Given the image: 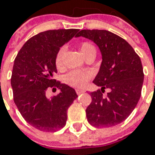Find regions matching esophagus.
Returning <instances> with one entry per match:
<instances>
[{
  "label": "esophagus",
  "instance_id": "1",
  "mask_svg": "<svg viewBox=\"0 0 155 155\" xmlns=\"http://www.w3.org/2000/svg\"><path fill=\"white\" fill-rule=\"evenodd\" d=\"M75 91H76V94H83V93H85V91L82 90V89H76Z\"/></svg>",
  "mask_w": 155,
  "mask_h": 155
}]
</instances>
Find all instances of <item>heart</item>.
Returning <instances> with one entry per match:
<instances>
[{
    "instance_id": "heart-1",
    "label": "heart",
    "mask_w": 155,
    "mask_h": 155,
    "mask_svg": "<svg viewBox=\"0 0 155 155\" xmlns=\"http://www.w3.org/2000/svg\"><path fill=\"white\" fill-rule=\"evenodd\" d=\"M80 51L84 58L91 55H96V48L93 44L89 42H83L79 46ZM65 52V48L61 47L56 53L55 57V64L58 69L62 67V59ZM91 78V74L87 71L81 70H74L68 73L65 76V81L67 84L74 87H82Z\"/></svg>"
}]
</instances>
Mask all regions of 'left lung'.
Here are the masks:
<instances>
[{
  "label": "left lung",
  "mask_w": 155,
  "mask_h": 155,
  "mask_svg": "<svg viewBox=\"0 0 155 155\" xmlns=\"http://www.w3.org/2000/svg\"><path fill=\"white\" fill-rule=\"evenodd\" d=\"M83 37L99 47L102 62L93 82L100 89L91 93L92 103L86 110L88 123L94 127L119 124L131 114L141 97L143 68L140 57L119 36L105 30H81ZM110 90L103 95L104 89Z\"/></svg>",
  "instance_id": "1"
}]
</instances>
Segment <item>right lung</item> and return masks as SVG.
<instances>
[{
  "instance_id": "1",
  "label": "right lung",
  "mask_w": 155,
  "mask_h": 155,
  "mask_svg": "<svg viewBox=\"0 0 155 155\" xmlns=\"http://www.w3.org/2000/svg\"><path fill=\"white\" fill-rule=\"evenodd\" d=\"M78 31L50 30L35 35L25 42L14 60L11 78L14 103L25 120L37 130L56 132L62 129L68 109L78 97L74 88L53 78L57 73V51ZM49 86L58 87L60 94L48 98Z\"/></svg>"
}]
</instances>
